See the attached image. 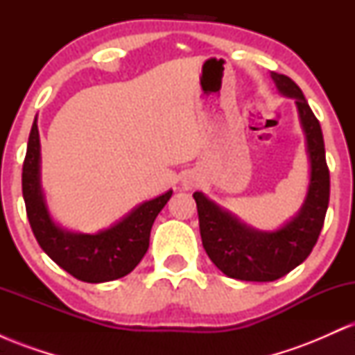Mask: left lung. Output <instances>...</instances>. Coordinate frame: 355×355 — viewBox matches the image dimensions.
Wrapping results in <instances>:
<instances>
[{
	"mask_svg": "<svg viewBox=\"0 0 355 355\" xmlns=\"http://www.w3.org/2000/svg\"><path fill=\"white\" fill-rule=\"evenodd\" d=\"M272 78L284 95L295 98L307 138L311 185L300 214L282 229L257 232L223 211L200 191L193 193L207 255L227 277L248 282L280 279L311 255L324 227L331 197V175L319 120L294 80L279 73H272Z\"/></svg>",
	"mask_w": 355,
	"mask_h": 355,
	"instance_id": "1",
	"label": "left lung"
}]
</instances>
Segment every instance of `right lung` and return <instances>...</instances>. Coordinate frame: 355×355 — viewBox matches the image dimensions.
Here are the masks:
<instances>
[{
  "mask_svg": "<svg viewBox=\"0 0 355 355\" xmlns=\"http://www.w3.org/2000/svg\"><path fill=\"white\" fill-rule=\"evenodd\" d=\"M21 187L31 230L44 254L75 279L89 284L116 280L140 263L148 250L155 218L172 197V190H168L141 203L121 222L95 235L61 230L50 218L40 189V133L36 120L28 138Z\"/></svg>",
  "mask_w": 355,
  "mask_h": 355,
  "instance_id": "1",
  "label": "right lung"
}]
</instances>
